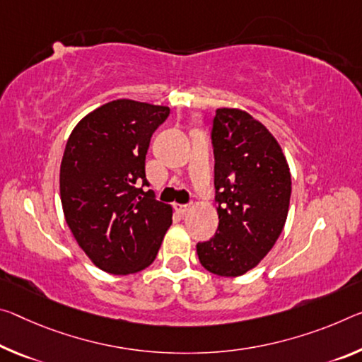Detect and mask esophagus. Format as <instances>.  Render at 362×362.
Returning <instances> with one entry per match:
<instances>
[{
  "mask_svg": "<svg viewBox=\"0 0 362 362\" xmlns=\"http://www.w3.org/2000/svg\"><path fill=\"white\" fill-rule=\"evenodd\" d=\"M175 209L180 212V214H185V212L190 209V204H175Z\"/></svg>",
  "mask_w": 362,
  "mask_h": 362,
  "instance_id": "esophagus-1",
  "label": "esophagus"
}]
</instances>
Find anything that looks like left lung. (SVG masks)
I'll return each instance as SVG.
<instances>
[{"label":"left lung","instance_id":"8db88e82","mask_svg":"<svg viewBox=\"0 0 362 362\" xmlns=\"http://www.w3.org/2000/svg\"><path fill=\"white\" fill-rule=\"evenodd\" d=\"M211 141L219 227L197 253L209 272L237 277L256 267L282 233L291 175L277 140L242 109H217Z\"/></svg>","mask_w":362,"mask_h":362}]
</instances>
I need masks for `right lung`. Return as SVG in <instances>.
<instances>
[{"mask_svg":"<svg viewBox=\"0 0 362 362\" xmlns=\"http://www.w3.org/2000/svg\"><path fill=\"white\" fill-rule=\"evenodd\" d=\"M169 112L168 106L116 100L85 116L69 136L59 174L62 209L78 246L101 271L146 269L170 227V206L143 190L150 185L151 136Z\"/></svg>","mask_w":362,"mask_h":362,"instance_id":"add662e5","label":"right lung"}]
</instances>
